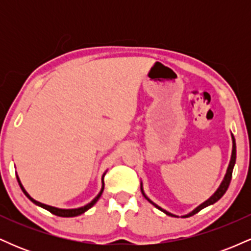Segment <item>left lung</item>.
Instances as JSON below:
<instances>
[{
  "label": "left lung",
  "instance_id": "obj_1",
  "mask_svg": "<svg viewBox=\"0 0 251 251\" xmlns=\"http://www.w3.org/2000/svg\"><path fill=\"white\" fill-rule=\"evenodd\" d=\"M231 139H232V151H231V158H230V163H229V166H227L226 174V176H224V179L222 180L221 185L218 186V189L216 190V192H215V194L212 195L211 197L209 198V200H206L205 201H204V203H201V205H198L197 208H196L195 210H192L191 212H189L188 215H184L183 217H190V216H192V215L197 214V212H198V211H201V209L206 208V206L211 205V204L216 203V201H217L218 200H221V198H222V196H223V195L226 194V192L227 188H229L230 180H231L232 170H234V166H235V163H236V142H235L234 134H231ZM140 190H142V194H143L144 197H145L146 200H148V201H150V203L152 204V205H154L155 208H157V209H159L160 211H163V212H164V214H166V215L171 216V217H178V216H176V215H174V214H171V212H169V211H166V210H164L163 208H160L159 205H157V204L153 203V201H152L151 200H150V198L148 197V196L145 195V192H144V189H143V183H140Z\"/></svg>",
  "mask_w": 251,
  "mask_h": 251
}]
</instances>
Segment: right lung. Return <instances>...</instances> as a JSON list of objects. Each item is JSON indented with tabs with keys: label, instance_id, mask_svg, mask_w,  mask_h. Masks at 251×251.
<instances>
[{
	"label": "right lung",
	"instance_id": "add662e5",
	"mask_svg": "<svg viewBox=\"0 0 251 251\" xmlns=\"http://www.w3.org/2000/svg\"><path fill=\"white\" fill-rule=\"evenodd\" d=\"M105 175H106V172H105V174L102 175V186H101V190H100V192H99V194H98L97 197L94 198V200L92 201L91 203L86 204L85 206H81V208H77V209H59V208H55V206H50V205H47V204L40 203V201H37L34 200V198H31V197H30L29 194H28V192L25 191V190L24 185H22V184H21V181H20V178L17 177V176H16V178H17V181H19L20 188L22 189V191H24V194H25V196H27V197L29 198V200H30L31 201H33L34 204H36V205L41 206V208H43V209L48 210V211L51 212V214H53V215L60 216V217H75V216L81 215V214H83V212L87 211L88 209H91L92 206H93L94 204L97 203L98 200H99L100 196L102 195V191H103V185H105V184H103V177H105Z\"/></svg>",
	"mask_w": 251,
	"mask_h": 251
}]
</instances>
